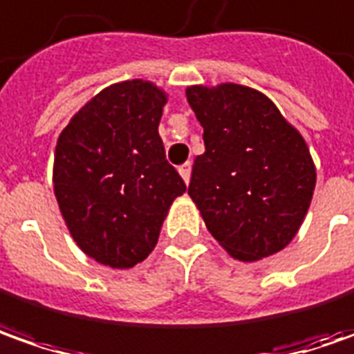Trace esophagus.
I'll return each instance as SVG.
<instances>
[{"instance_id":"34e87169","label":"esophagus","mask_w":354,"mask_h":354,"mask_svg":"<svg viewBox=\"0 0 354 354\" xmlns=\"http://www.w3.org/2000/svg\"><path fill=\"white\" fill-rule=\"evenodd\" d=\"M178 172H180V176H182V180L188 184L189 182V176H192V165L189 162H186V165H182L180 168H178Z\"/></svg>"}]
</instances>
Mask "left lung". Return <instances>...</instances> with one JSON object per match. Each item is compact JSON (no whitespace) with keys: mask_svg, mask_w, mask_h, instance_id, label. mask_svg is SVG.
Here are the masks:
<instances>
[{"mask_svg":"<svg viewBox=\"0 0 354 354\" xmlns=\"http://www.w3.org/2000/svg\"><path fill=\"white\" fill-rule=\"evenodd\" d=\"M203 127L188 194L207 231L239 261L270 257L296 237L315 189L310 149L264 93L239 84L189 86Z\"/></svg>","mask_w":354,"mask_h":354,"instance_id":"8db88e82","label":"left lung"}]
</instances>
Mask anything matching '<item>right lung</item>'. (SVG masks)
<instances>
[{"mask_svg":"<svg viewBox=\"0 0 354 354\" xmlns=\"http://www.w3.org/2000/svg\"><path fill=\"white\" fill-rule=\"evenodd\" d=\"M166 102L153 82H119L84 105L56 142L60 214L80 249L105 266L145 261L172 201L186 192L158 135Z\"/></svg>","mask_w":354,"mask_h":354,"instance_id":"1","label":"right lung"}]
</instances>
